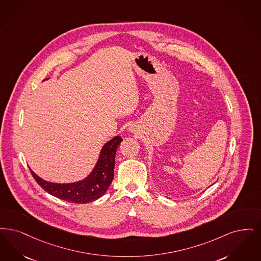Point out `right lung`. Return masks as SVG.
<instances>
[{
    "instance_id": "1",
    "label": "right lung",
    "mask_w": 261,
    "mask_h": 261,
    "mask_svg": "<svg viewBox=\"0 0 261 261\" xmlns=\"http://www.w3.org/2000/svg\"><path fill=\"white\" fill-rule=\"evenodd\" d=\"M123 141L121 136H115L102 147L98 161L91 174L84 180L74 183H53L45 181L30 170L36 182L45 192L75 204H87L102 197L108 190L114 178L115 155Z\"/></svg>"
}]
</instances>
